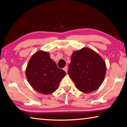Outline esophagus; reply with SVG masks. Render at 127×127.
<instances>
[{
  "label": "esophagus",
  "mask_w": 127,
  "mask_h": 127,
  "mask_svg": "<svg viewBox=\"0 0 127 127\" xmlns=\"http://www.w3.org/2000/svg\"><path fill=\"white\" fill-rule=\"evenodd\" d=\"M63 69H64V71H65L66 73H67V72H68V66L66 65L65 67L63 68Z\"/></svg>",
  "instance_id": "esophagus-1"
}]
</instances>
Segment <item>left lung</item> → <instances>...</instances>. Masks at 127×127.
<instances>
[{"mask_svg": "<svg viewBox=\"0 0 127 127\" xmlns=\"http://www.w3.org/2000/svg\"><path fill=\"white\" fill-rule=\"evenodd\" d=\"M106 72L105 62L93 50L84 47L72 54L68 74L80 91L90 93L98 89Z\"/></svg>", "mask_w": 127, "mask_h": 127, "instance_id": "obj_1", "label": "left lung"}]
</instances>
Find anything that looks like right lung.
<instances>
[{"label": "right lung", "mask_w": 127, "mask_h": 127, "mask_svg": "<svg viewBox=\"0 0 127 127\" xmlns=\"http://www.w3.org/2000/svg\"><path fill=\"white\" fill-rule=\"evenodd\" d=\"M26 76L33 88L43 94L58 89L65 72L60 69L46 51H39L32 56L26 68Z\"/></svg>", "instance_id": "1"}]
</instances>
